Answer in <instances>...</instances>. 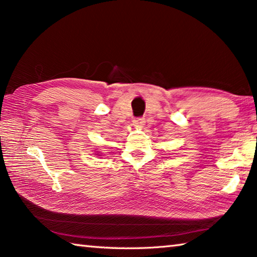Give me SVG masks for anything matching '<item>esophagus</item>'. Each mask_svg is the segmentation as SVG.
Listing matches in <instances>:
<instances>
[{
	"mask_svg": "<svg viewBox=\"0 0 257 257\" xmlns=\"http://www.w3.org/2000/svg\"><path fill=\"white\" fill-rule=\"evenodd\" d=\"M144 119L143 118H137V119H135L134 120V127H136V128H142L143 125H144Z\"/></svg>",
	"mask_w": 257,
	"mask_h": 257,
	"instance_id": "1",
	"label": "esophagus"
}]
</instances>
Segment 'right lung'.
<instances>
[{
  "instance_id": "1",
  "label": "right lung",
  "mask_w": 257,
  "mask_h": 257,
  "mask_svg": "<svg viewBox=\"0 0 257 257\" xmlns=\"http://www.w3.org/2000/svg\"><path fill=\"white\" fill-rule=\"evenodd\" d=\"M95 155H98V156H99V155H101V154H95Z\"/></svg>"
}]
</instances>
